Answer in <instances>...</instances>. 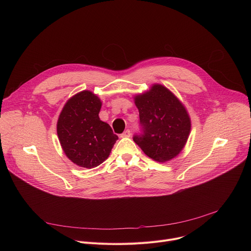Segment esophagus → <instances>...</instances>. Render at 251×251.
Here are the masks:
<instances>
[{
    "label": "esophagus",
    "mask_w": 251,
    "mask_h": 251,
    "mask_svg": "<svg viewBox=\"0 0 251 251\" xmlns=\"http://www.w3.org/2000/svg\"><path fill=\"white\" fill-rule=\"evenodd\" d=\"M130 136H131V131H130L129 129H127L126 131H124V132L120 135L121 138H128V137H130Z\"/></svg>",
    "instance_id": "1"
}]
</instances>
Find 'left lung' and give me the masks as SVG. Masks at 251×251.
I'll return each instance as SVG.
<instances>
[{
  "label": "left lung",
  "instance_id": "1",
  "mask_svg": "<svg viewBox=\"0 0 251 251\" xmlns=\"http://www.w3.org/2000/svg\"><path fill=\"white\" fill-rule=\"evenodd\" d=\"M135 104L141 130L134 135V142L157 162L175 158L184 148L191 131V120L184 105L161 84L135 96Z\"/></svg>",
  "mask_w": 251,
  "mask_h": 251
}]
</instances>
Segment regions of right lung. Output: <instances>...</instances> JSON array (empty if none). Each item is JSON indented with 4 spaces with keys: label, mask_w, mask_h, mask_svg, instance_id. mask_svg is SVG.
<instances>
[{
    "label": "right lung",
    "mask_w": 251,
    "mask_h": 251,
    "mask_svg": "<svg viewBox=\"0 0 251 251\" xmlns=\"http://www.w3.org/2000/svg\"><path fill=\"white\" fill-rule=\"evenodd\" d=\"M101 101L88 90L71 97L57 121V136L67 156L77 166L91 169L107 158L118 139L109 124L100 120Z\"/></svg>",
    "instance_id": "1"
}]
</instances>
